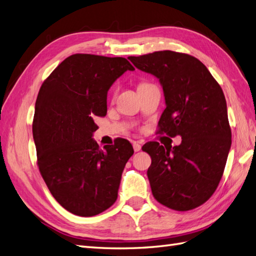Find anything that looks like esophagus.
Segmentation results:
<instances>
[{
    "label": "esophagus",
    "mask_w": 256,
    "mask_h": 256,
    "mask_svg": "<svg viewBox=\"0 0 256 256\" xmlns=\"http://www.w3.org/2000/svg\"><path fill=\"white\" fill-rule=\"evenodd\" d=\"M133 148H134V152H140L142 150V146L138 142H133Z\"/></svg>",
    "instance_id": "esophagus-1"
}]
</instances>
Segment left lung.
<instances>
[{
	"instance_id": "8db88e82",
	"label": "left lung",
	"mask_w": 256,
	"mask_h": 256,
	"mask_svg": "<svg viewBox=\"0 0 256 256\" xmlns=\"http://www.w3.org/2000/svg\"><path fill=\"white\" fill-rule=\"evenodd\" d=\"M128 60L162 87L159 132L182 138L172 148L158 142L142 146L152 157L147 176L154 198L171 210H193L215 192L231 147L222 89L203 63L184 53L157 51Z\"/></svg>"
}]
</instances>
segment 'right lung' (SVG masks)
I'll return each mask as SVG.
<instances>
[{"label":"right lung","instance_id":"obj_1","mask_svg":"<svg viewBox=\"0 0 256 256\" xmlns=\"http://www.w3.org/2000/svg\"><path fill=\"white\" fill-rule=\"evenodd\" d=\"M134 70L124 58L73 54L40 88L32 123L38 167L53 198L74 215H98L118 198L133 147L118 138L100 150L94 120L106 114L112 84Z\"/></svg>","mask_w":256,"mask_h":256}]
</instances>
